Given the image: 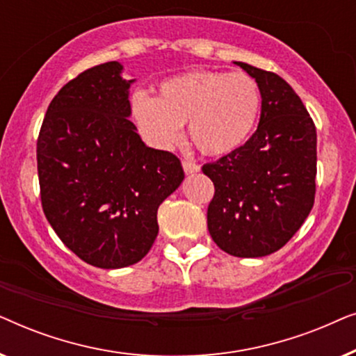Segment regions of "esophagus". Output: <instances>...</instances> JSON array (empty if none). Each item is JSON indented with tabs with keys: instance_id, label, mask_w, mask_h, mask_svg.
Returning <instances> with one entry per match:
<instances>
[{
	"instance_id": "34e87169",
	"label": "esophagus",
	"mask_w": 356,
	"mask_h": 356,
	"mask_svg": "<svg viewBox=\"0 0 356 356\" xmlns=\"http://www.w3.org/2000/svg\"><path fill=\"white\" fill-rule=\"evenodd\" d=\"M183 170L186 175H193V173H197L201 167L196 162H193V160H183Z\"/></svg>"
}]
</instances>
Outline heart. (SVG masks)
I'll return each mask as SVG.
<instances>
[{
    "label": "heart",
    "instance_id": "obj_1",
    "mask_svg": "<svg viewBox=\"0 0 356 356\" xmlns=\"http://www.w3.org/2000/svg\"><path fill=\"white\" fill-rule=\"evenodd\" d=\"M261 90L245 72L193 71L160 82L157 97L131 95L139 134L157 149L181 139L183 126L206 155L235 152L250 139L261 113Z\"/></svg>",
    "mask_w": 356,
    "mask_h": 356
}]
</instances>
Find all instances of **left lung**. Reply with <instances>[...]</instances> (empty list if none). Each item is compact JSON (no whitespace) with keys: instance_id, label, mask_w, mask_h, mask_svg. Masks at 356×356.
<instances>
[{"instance_id":"obj_1","label":"left lung","mask_w":356,"mask_h":356,"mask_svg":"<svg viewBox=\"0 0 356 356\" xmlns=\"http://www.w3.org/2000/svg\"><path fill=\"white\" fill-rule=\"evenodd\" d=\"M261 90L254 134L217 162L206 163L213 197L207 228L236 257L279 251L309 216L316 194V128L303 102L275 72L235 61Z\"/></svg>"}]
</instances>
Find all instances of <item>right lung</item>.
Returning <instances> with one entry per match:
<instances>
[{
  "label": "right lung",
  "instance_id": "right-lung-1",
  "mask_svg": "<svg viewBox=\"0 0 356 356\" xmlns=\"http://www.w3.org/2000/svg\"><path fill=\"white\" fill-rule=\"evenodd\" d=\"M118 61L67 82L48 105L37 140L42 207L60 240L87 264L121 269L147 254L159 206L184 179L181 162L147 147L128 120Z\"/></svg>",
  "mask_w": 356,
  "mask_h": 356
}]
</instances>
